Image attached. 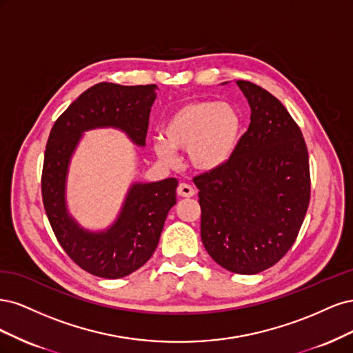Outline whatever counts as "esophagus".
Wrapping results in <instances>:
<instances>
[{
    "instance_id": "34e87169",
    "label": "esophagus",
    "mask_w": 353,
    "mask_h": 353,
    "mask_svg": "<svg viewBox=\"0 0 353 353\" xmlns=\"http://www.w3.org/2000/svg\"><path fill=\"white\" fill-rule=\"evenodd\" d=\"M177 195L183 196V198H192L193 195H195V189H193L188 183H180L177 188Z\"/></svg>"
}]
</instances>
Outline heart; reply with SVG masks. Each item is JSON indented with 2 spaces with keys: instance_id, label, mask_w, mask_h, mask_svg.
I'll return each mask as SVG.
<instances>
[{
  "instance_id": "b5f03b06",
  "label": "heart",
  "mask_w": 353,
  "mask_h": 353,
  "mask_svg": "<svg viewBox=\"0 0 353 353\" xmlns=\"http://www.w3.org/2000/svg\"><path fill=\"white\" fill-rule=\"evenodd\" d=\"M163 130L165 139L154 141L161 160L176 163V151H189L193 167L212 172L233 157L242 134V116L230 102L192 101L167 119Z\"/></svg>"
}]
</instances>
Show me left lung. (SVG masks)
Returning <instances> with one entry per match:
<instances>
[{"label": "left lung", "mask_w": 353, "mask_h": 353, "mask_svg": "<svg viewBox=\"0 0 353 353\" xmlns=\"http://www.w3.org/2000/svg\"><path fill=\"white\" fill-rule=\"evenodd\" d=\"M236 83L251 107V123L230 160L193 183L210 256L236 274H256L296 241L310 205V158L281 102L252 82Z\"/></svg>", "instance_id": "1"}]
</instances>
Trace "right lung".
Segmentation results:
<instances>
[{"mask_svg": "<svg viewBox=\"0 0 353 353\" xmlns=\"http://www.w3.org/2000/svg\"><path fill=\"white\" fill-rule=\"evenodd\" d=\"M155 89V85L108 82L89 88L57 119L47 142L41 190L52 232L73 263L102 279L129 276L152 256L176 203L177 180L133 183L116 223L94 233L82 229L67 211V170L82 132L89 129L116 128L143 146Z\"/></svg>", "mask_w": 353, "mask_h": 353, "instance_id": "obj_1", "label": "right lung"}]
</instances>
